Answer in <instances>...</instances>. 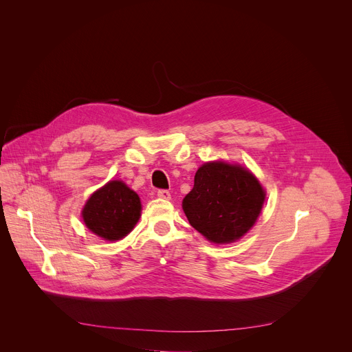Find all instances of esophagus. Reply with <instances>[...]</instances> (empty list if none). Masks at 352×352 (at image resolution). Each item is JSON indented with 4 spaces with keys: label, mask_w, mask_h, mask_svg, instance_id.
Here are the masks:
<instances>
[{
    "label": "esophagus",
    "mask_w": 352,
    "mask_h": 352,
    "mask_svg": "<svg viewBox=\"0 0 352 352\" xmlns=\"http://www.w3.org/2000/svg\"><path fill=\"white\" fill-rule=\"evenodd\" d=\"M157 197L161 199H170V192L168 190H158L157 191Z\"/></svg>",
    "instance_id": "1"
}]
</instances>
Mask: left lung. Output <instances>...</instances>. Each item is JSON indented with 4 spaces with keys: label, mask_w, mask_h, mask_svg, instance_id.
<instances>
[{
    "label": "left lung",
    "mask_w": 352,
    "mask_h": 352,
    "mask_svg": "<svg viewBox=\"0 0 352 352\" xmlns=\"http://www.w3.org/2000/svg\"><path fill=\"white\" fill-rule=\"evenodd\" d=\"M264 190L251 172L222 161L201 165L183 201L191 226L215 244L233 243L256 222Z\"/></svg>",
    "instance_id": "1"
}]
</instances>
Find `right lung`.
Wrapping results in <instances>:
<instances>
[{
    "label": "right lung",
    "mask_w": 352,
    "mask_h": 352,
    "mask_svg": "<svg viewBox=\"0 0 352 352\" xmlns=\"http://www.w3.org/2000/svg\"><path fill=\"white\" fill-rule=\"evenodd\" d=\"M140 215V197L119 180L109 182L98 190L82 210L88 229L109 241L127 236L138 222Z\"/></svg>",
    "instance_id": "add662e5"
}]
</instances>
